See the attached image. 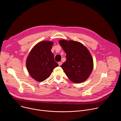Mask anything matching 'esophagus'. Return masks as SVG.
Returning a JSON list of instances; mask_svg holds the SVG:
<instances>
[{
  "label": "esophagus",
  "instance_id": "obj_1",
  "mask_svg": "<svg viewBox=\"0 0 121 121\" xmlns=\"http://www.w3.org/2000/svg\"><path fill=\"white\" fill-rule=\"evenodd\" d=\"M62 63L61 62H58V65H59V66L61 65H62Z\"/></svg>",
  "mask_w": 121,
  "mask_h": 121
}]
</instances>
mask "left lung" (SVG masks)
I'll list each match as a JSON object with an SVG mask.
<instances>
[{"label":"left lung","instance_id":"left-lung-1","mask_svg":"<svg viewBox=\"0 0 121 121\" xmlns=\"http://www.w3.org/2000/svg\"><path fill=\"white\" fill-rule=\"evenodd\" d=\"M59 44L66 53V61L60 66L65 75L75 83L86 81L93 68V61L87 48L72 40H60Z\"/></svg>","mask_w":121,"mask_h":121}]
</instances>
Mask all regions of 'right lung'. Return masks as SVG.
Here are the masks:
<instances>
[{
  "mask_svg": "<svg viewBox=\"0 0 121 121\" xmlns=\"http://www.w3.org/2000/svg\"><path fill=\"white\" fill-rule=\"evenodd\" d=\"M53 42L44 41L37 43L30 52L26 62L30 76L38 82L48 78L54 69L58 66L51 49Z\"/></svg>",
  "mask_w": 121,
  "mask_h": 121,
  "instance_id": "right-lung-1",
  "label": "right lung"
}]
</instances>
